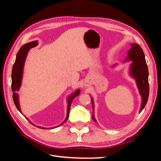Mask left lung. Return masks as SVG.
<instances>
[{"mask_svg": "<svg viewBox=\"0 0 161 161\" xmlns=\"http://www.w3.org/2000/svg\"><path fill=\"white\" fill-rule=\"evenodd\" d=\"M128 58L133 61L131 65V75L136 79L140 93L142 95V102L140 110V112H141L147 105L149 96L148 70L144 52L137 43L131 44V48L128 52L127 59ZM92 103L93 105L92 100ZM92 119L96 121L94 115H92Z\"/></svg>", "mask_w": 161, "mask_h": 161, "instance_id": "obj_1", "label": "left lung"}]
</instances>
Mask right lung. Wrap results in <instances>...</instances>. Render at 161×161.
I'll use <instances>...</instances> for the list:
<instances>
[{"instance_id":"obj_1","label":"right lung","mask_w":161,"mask_h":161,"mask_svg":"<svg viewBox=\"0 0 161 161\" xmlns=\"http://www.w3.org/2000/svg\"><path fill=\"white\" fill-rule=\"evenodd\" d=\"M37 41H34L30 43H28L27 44H25L23 46L20 50H19L17 57H16V60L14 62V64L13 67V70H12V75H11V78H12V83H11V88L12 91H13V101L14 103V105H15L16 108L17 109L21 112L20 108H19V99H18V94L17 91H19V87L21 86V79H22V75H23V65H24V62H25V58L27 56V54L28 53V51L30 50V48L34 47L37 46ZM80 94V91L77 90L74 95H71L69 99V105H68V113H67V117L66 120L63 122L62 124H64L65 121L68 119L69 117V112H70V108L72 103V100L75 98L78 95H79ZM27 120L30 121L31 123V121L27 119ZM61 124V125H62ZM59 126V125H58ZM37 128H43V129H46L44 128H42L40 127V126H37Z\"/></svg>"}]
</instances>
